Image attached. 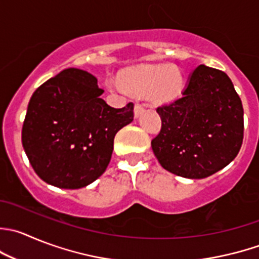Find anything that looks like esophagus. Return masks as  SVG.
Masks as SVG:
<instances>
[{
  "instance_id": "1",
  "label": "esophagus",
  "mask_w": 259,
  "mask_h": 259,
  "mask_svg": "<svg viewBox=\"0 0 259 259\" xmlns=\"http://www.w3.org/2000/svg\"><path fill=\"white\" fill-rule=\"evenodd\" d=\"M143 112H144V106H143V105H140V104H135V106H134V116L135 117H139L140 115L143 114Z\"/></svg>"
}]
</instances>
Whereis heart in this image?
I'll return each instance as SVG.
<instances>
[{
	"label": "heart",
	"mask_w": 259,
	"mask_h": 259,
	"mask_svg": "<svg viewBox=\"0 0 259 259\" xmlns=\"http://www.w3.org/2000/svg\"><path fill=\"white\" fill-rule=\"evenodd\" d=\"M120 82L125 90L134 94L149 95L154 92L160 97H172L180 91L182 76L168 64H158L126 72Z\"/></svg>",
	"instance_id": "1"
}]
</instances>
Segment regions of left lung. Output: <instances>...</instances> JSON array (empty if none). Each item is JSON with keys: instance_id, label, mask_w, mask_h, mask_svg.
Wrapping results in <instances>:
<instances>
[{"instance_id": "1", "label": "left lung", "mask_w": 259, "mask_h": 259, "mask_svg": "<svg viewBox=\"0 0 259 259\" xmlns=\"http://www.w3.org/2000/svg\"><path fill=\"white\" fill-rule=\"evenodd\" d=\"M160 132L152 149L164 169L191 180L227 167L243 143V105L224 72L200 64L181 96L158 107Z\"/></svg>"}]
</instances>
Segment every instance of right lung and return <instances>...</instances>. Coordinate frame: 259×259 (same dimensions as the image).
I'll use <instances>...</instances> for the list:
<instances>
[{
	"instance_id": "obj_1",
	"label": "right lung",
	"mask_w": 259,
	"mask_h": 259,
	"mask_svg": "<svg viewBox=\"0 0 259 259\" xmlns=\"http://www.w3.org/2000/svg\"><path fill=\"white\" fill-rule=\"evenodd\" d=\"M97 78L67 68L32 94L22 125V147L36 175L67 190L86 187L106 170L114 138L134 117L132 102L109 106Z\"/></svg>"
}]
</instances>
